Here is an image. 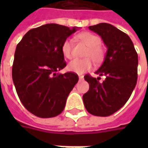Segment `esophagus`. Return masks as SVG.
<instances>
[{
	"instance_id": "esophagus-1",
	"label": "esophagus",
	"mask_w": 148,
	"mask_h": 148,
	"mask_svg": "<svg viewBox=\"0 0 148 148\" xmlns=\"http://www.w3.org/2000/svg\"><path fill=\"white\" fill-rule=\"evenodd\" d=\"M84 77L82 75H79V80H83Z\"/></svg>"
}]
</instances>
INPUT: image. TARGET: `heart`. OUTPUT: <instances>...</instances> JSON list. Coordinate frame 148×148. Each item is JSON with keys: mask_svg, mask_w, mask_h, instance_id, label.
<instances>
[{"mask_svg": "<svg viewBox=\"0 0 148 148\" xmlns=\"http://www.w3.org/2000/svg\"><path fill=\"white\" fill-rule=\"evenodd\" d=\"M77 38L89 47L85 57L87 58H75L69 62L67 66L68 70L77 74H82L86 71L91 70L93 63L92 59L95 63H101L103 61L106 55V50L101 45V39L96 35L85 32L79 34ZM62 53L65 58H71L73 56V41L71 39H65L62 45Z\"/></svg>", "mask_w": 148, "mask_h": 148, "instance_id": "1", "label": "heart"}]
</instances>
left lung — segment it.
<instances>
[{"label":"left lung","instance_id":"obj_1","mask_svg":"<svg viewBox=\"0 0 148 148\" xmlns=\"http://www.w3.org/2000/svg\"><path fill=\"white\" fill-rule=\"evenodd\" d=\"M89 29L98 34L107 47L105 60L95 72L100 77L85 75L90 90L83 95L86 109L90 114L108 116L121 109L129 99L137 82L138 55L130 37L107 23L90 26Z\"/></svg>","mask_w":148,"mask_h":148}]
</instances>
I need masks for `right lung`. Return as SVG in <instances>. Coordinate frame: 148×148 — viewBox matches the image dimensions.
<instances>
[{"instance_id": "right-lung-1", "label": "right lung", "mask_w": 148, "mask_h": 148, "mask_svg": "<svg viewBox=\"0 0 148 148\" xmlns=\"http://www.w3.org/2000/svg\"><path fill=\"white\" fill-rule=\"evenodd\" d=\"M77 28L44 24L28 31L16 46L12 81L23 106L38 117L60 114L78 81L74 72L57 73L66 66L62 53V42Z\"/></svg>"}]
</instances>
